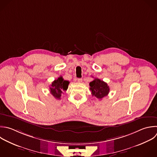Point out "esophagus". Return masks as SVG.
<instances>
[{
	"label": "esophagus",
	"instance_id": "esophagus-1",
	"mask_svg": "<svg viewBox=\"0 0 157 157\" xmlns=\"http://www.w3.org/2000/svg\"><path fill=\"white\" fill-rule=\"evenodd\" d=\"M77 82H78V83H81V82H82V78H78V79H77Z\"/></svg>",
	"mask_w": 157,
	"mask_h": 157
}]
</instances>
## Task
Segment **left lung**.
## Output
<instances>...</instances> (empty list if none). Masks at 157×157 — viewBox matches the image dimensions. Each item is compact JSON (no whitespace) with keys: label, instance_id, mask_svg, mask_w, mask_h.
<instances>
[{"label":"left lung","instance_id":"8db88e82","mask_svg":"<svg viewBox=\"0 0 157 157\" xmlns=\"http://www.w3.org/2000/svg\"><path fill=\"white\" fill-rule=\"evenodd\" d=\"M90 86L92 96H94L99 99H102L107 96L110 91L107 83L99 78H94L93 81L90 83Z\"/></svg>","mask_w":157,"mask_h":157}]
</instances>
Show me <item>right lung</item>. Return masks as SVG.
Wrapping results in <instances>:
<instances>
[{
    "instance_id": "1",
    "label": "right lung",
    "mask_w": 157,
    "mask_h": 157,
    "mask_svg": "<svg viewBox=\"0 0 157 157\" xmlns=\"http://www.w3.org/2000/svg\"><path fill=\"white\" fill-rule=\"evenodd\" d=\"M69 82L64 80L63 77L60 76L55 80L50 85V93L56 99H61V96L63 91H66L68 88Z\"/></svg>"
}]
</instances>
